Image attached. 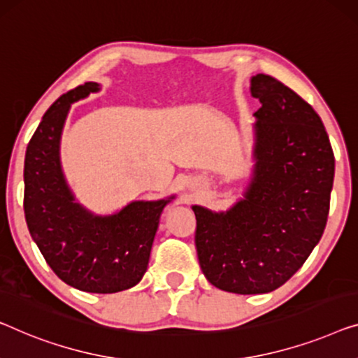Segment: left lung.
I'll return each instance as SVG.
<instances>
[{
  "label": "left lung",
  "instance_id": "obj_1",
  "mask_svg": "<svg viewBox=\"0 0 358 358\" xmlns=\"http://www.w3.org/2000/svg\"><path fill=\"white\" fill-rule=\"evenodd\" d=\"M255 169L245 199L226 213L194 206L200 268L217 289L271 292L289 281L323 236L334 153L320 116L266 74L252 79Z\"/></svg>",
  "mask_w": 358,
  "mask_h": 358
}]
</instances>
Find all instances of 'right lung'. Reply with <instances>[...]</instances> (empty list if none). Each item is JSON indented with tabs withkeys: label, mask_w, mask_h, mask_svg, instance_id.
<instances>
[{
	"label": "right lung",
	"mask_w": 358,
	"mask_h": 358,
	"mask_svg": "<svg viewBox=\"0 0 358 358\" xmlns=\"http://www.w3.org/2000/svg\"><path fill=\"white\" fill-rule=\"evenodd\" d=\"M98 90L87 82L61 95L27 145L24 213L32 239L56 276L85 292L136 286L147 271L159 215L169 200L134 201L113 216H93L74 203L59 164V138L71 103Z\"/></svg>",
	"instance_id": "add662e5"
}]
</instances>
